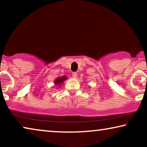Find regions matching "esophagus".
<instances>
[{
  "mask_svg": "<svg viewBox=\"0 0 147 147\" xmlns=\"http://www.w3.org/2000/svg\"><path fill=\"white\" fill-rule=\"evenodd\" d=\"M77 76H78L77 72H73V73H72V77L74 78H77Z\"/></svg>",
  "mask_w": 147,
  "mask_h": 147,
  "instance_id": "obj_1",
  "label": "esophagus"
}]
</instances>
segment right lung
Segmentation results:
<instances>
[{"instance_id": "right-lung-1", "label": "right lung", "mask_w": 147, "mask_h": 147, "mask_svg": "<svg viewBox=\"0 0 147 147\" xmlns=\"http://www.w3.org/2000/svg\"><path fill=\"white\" fill-rule=\"evenodd\" d=\"M65 79H66V77H64V76H63V77H61L60 78H57L55 81V84H57V85H59V84H61V82H63Z\"/></svg>"}]
</instances>
